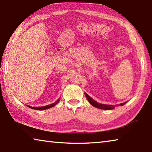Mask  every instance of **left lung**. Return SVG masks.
<instances>
[{
	"mask_svg": "<svg viewBox=\"0 0 152 152\" xmlns=\"http://www.w3.org/2000/svg\"><path fill=\"white\" fill-rule=\"evenodd\" d=\"M85 96L86 97V98H87L88 102H90V103L91 104V105H93L94 107H97L98 109H105V110H111V109H114V105H105V104H102V103H99L96 102V101H94L93 99H92L91 97H90V96H88V95L87 94H85ZM127 103L125 102V103H121L120 105L121 106H123L124 105V104H126Z\"/></svg>",
	"mask_w": 152,
	"mask_h": 152,
	"instance_id": "left-lung-1",
	"label": "left lung"
}]
</instances>
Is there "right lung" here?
<instances>
[{
  "label": "right lung",
  "instance_id": "add662e5",
  "mask_svg": "<svg viewBox=\"0 0 152 152\" xmlns=\"http://www.w3.org/2000/svg\"><path fill=\"white\" fill-rule=\"evenodd\" d=\"M59 101H60V99L56 101V102L55 103H52V104H50V105H46V106H43V107H31V106H29V105H27V106H28V107L33 109H36V110H39V111H42V110H45V109L52 107H54L56 105V104H57L59 102Z\"/></svg>",
  "mask_w": 152,
  "mask_h": 152
}]
</instances>
